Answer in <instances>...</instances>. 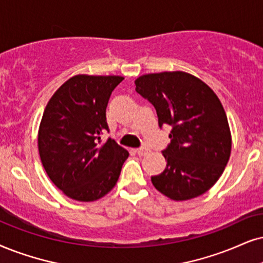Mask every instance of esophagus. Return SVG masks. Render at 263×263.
Masks as SVG:
<instances>
[{
	"mask_svg": "<svg viewBox=\"0 0 263 263\" xmlns=\"http://www.w3.org/2000/svg\"><path fill=\"white\" fill-rule=\"evenodd\" d=\"M136 153H137V154H138V155H141V156H143V155H147L148 153H149V149H148V148H145V147H142V148L136 149Z\"/></svg>",
	"mask_w": 263,
	"mask_h": 263,
	"instance_id": "1",
	"label": "esophagus"
}]
</instances>
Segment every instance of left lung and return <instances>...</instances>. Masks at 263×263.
<instances>
[{"label":"left lung","mask_w":263,"mask_h":263,"mask_svg":"<svg viewBox=\"0 0 263 263\" xmlns=\"http://www.w3.org/2000/svg\"><path fill=\"white\" fill-rule=\"evenodd\" d=\"M135 84L155 108L160 128L171 127V142L162 151L167 165L152 176V183L172 200L204 194L231 156V131L220 99L201 80L183 71L143 75Z\"/></svg>","instance_id":"obj_1"}]
</instances>
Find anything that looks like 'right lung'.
Masks as SVG:
<instances>
[{
    "instance_id": "right-lung-1",
    "label": "right lung",
    "mask_w": 263,
    "mask_h": 263,
    "mask_svg": "<svg viewBox=\"0 0 263 263\" xmlns=\"http://www.w3.org/2000/svg\"><path fill=\"white\" fill-rule=\"evenodd\" d=\"M121 76L76 75L64 82L43 111L39 152L51 181L66 197L93 201L114 188L128 152L101 136L109 132L108 101Z\"/></svg>"
}]
</instances>
